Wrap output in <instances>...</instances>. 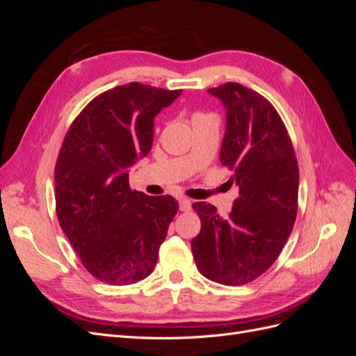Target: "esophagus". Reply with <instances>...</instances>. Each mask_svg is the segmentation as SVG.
Segmentation results:
<instances>
[{
	"label": "esophagus",
	"mask_w": 356,
	"mask_h": 356,
	"mask_svg": "<svg viewBox=\"0 0 356 356\" xmlns=\"http://www.w3.org/2000/svg\"><path fill=\"white\" fill-rule=\"evenodd\" d=\"M178 202H179V209H181L182 212H188V211L191 209V200H190V199H187V197H179Z\"/></svg>",
	"instance_id": "1"
}]
</instances>
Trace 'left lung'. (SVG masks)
Here are the masks:
<instances>
[{
	"label": "left lung",
	"mask_w": 356,
	"mask_h": 356,
	"mask_svg": "<svg viewBox=\"0 0 356 356\" xmlns=\"http://www.w3.org/2000/svg\"><path fill=\"white\" fill-rule=\"evenodd\" d=\"M225 110L221 165L239 187L227 217L193 203L202 221L191 241L197 270L222 285H245L281 254L297 217L298 165L281 117L260 93L239 83L208 90Z\"/></svg>",
	"instance_id": "8db88e82"
}]
</instances>
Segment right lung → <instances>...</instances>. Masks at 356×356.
Instances as JSON below:
<instances>
[{"mask_svg": "<svg viewBox=\"0 0 356 356\" xmlns=\"http://www.w3.org/2000/svg\"><path fill=\"white\" fill-rule=\"evenodd\" d=\"M182 90L129 83L101 93L75 118L55 168L56 213L83 266L99 281L131 285L154 270L178 211L172 196L129 187V168L153 145L154 117Z\"/></svg>", "mask_w": 356, "mask_h": 356, "instance_id": "1", "label": "right lung"}]
</instances>
